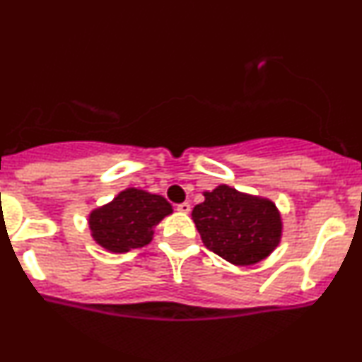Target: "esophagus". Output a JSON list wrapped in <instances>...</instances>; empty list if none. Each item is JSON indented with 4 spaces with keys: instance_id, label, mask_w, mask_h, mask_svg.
<instances>
[{
    "instance_id": "1",
    "label": "esophagus",
    "mask_w": 362,
    "mask_h": 362,
    "mask_svg": "<svg viewBox=\"0 0 362 362\" xmlns=\"http://www.w3.org/2000/svg\"><path fill=\"white\" fill-rule=\"evenodd\" d=\"M177 211H180V213H184V214H189L190 213V204H189V202H182V204L177 206Z\"/></svg>"
}]
</instances>
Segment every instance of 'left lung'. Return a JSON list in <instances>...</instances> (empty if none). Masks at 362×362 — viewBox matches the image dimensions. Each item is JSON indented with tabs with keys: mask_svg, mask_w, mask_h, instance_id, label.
Returning a JSON list of instances; mask_svg holds the SVG:
<instances>
[{
	"mask_svg": "<svg viewBox=\"0 0 362 362\" xmlns=\"http://www.w3.org/2000/svg\"><path fill=\"white\" fill-rule=\"evenodd\" d=\"M192 209L202 243L233 265H255L279 247L282 216L271 199L226 184L206 190Z\"/></svg>",
	"mask_w": 362,
	"mask_h": 362,
	"instance_id": "1",
	"label": "left lung"
}]
</instances>
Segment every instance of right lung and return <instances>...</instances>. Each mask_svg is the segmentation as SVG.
Instances as JSON below:
<instances>
[{
	"label": "right lung",
	"instance_id": "right-lung-1",
	"mask_svg": "<svg viewBox=\"0 0 362 362\" xmlns=\"http://www.w3.org/2000/svg\"><path fill=\"white\" fill-rule=\"evenodd\" d=\"M173 213L163 195L127 187L88 214L91 238L110 253H126L148 245L161 219Z\"/></svg>",
	"mask_w": 362,
	"mask_h": 362
}]
</instances>
